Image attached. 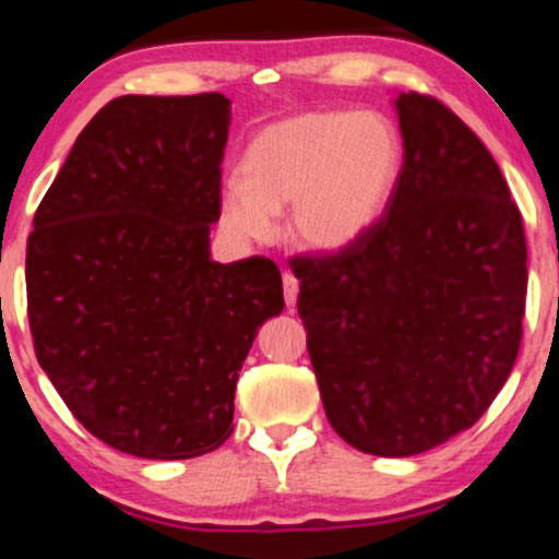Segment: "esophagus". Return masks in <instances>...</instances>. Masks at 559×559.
<instances>
[{
	"mask_svg": "<svg viewBox=\"0 0 559 559\" xmlns=\"http://www.w3.org/2000/svg\"><path fill=\"white\" fill-rule=\"evenodd\" d=\"M282 287H285V302H287V308H295L297 293H300V282H297V277H295L293 272L282 274Z\"/></svg>",
	"mask_w": 559,
	"mask_h": 559,
	"instance_id": "1",
	"label": "esophagus"
}]
</instances>
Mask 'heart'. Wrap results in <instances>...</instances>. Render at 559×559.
Returning <instances> with one entry per match:
<instances>
[{
  "label": "heart",
  "instance_id": "heart-1",
  "mask_svg": "<svg viewBox=\"0 0 559 559\" xmlns=\"http://www.w3.org/2000/svg\"><path fill=\"white\" fill-rule=\"evenodd\" d=\"M402 165L400 134L377 111H305L264 127L224 182L218 221L241 241L272 239L289 211V236L312 254H341L377 224Z\"/></svg>",
  "mask_w": 559,
  "mask_h": 559
}]
</instances>
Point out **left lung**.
<instances>
[{"label":"left lung","mask_w":559,"mask_h":559,"mask_svg":"<svg viewBox=\"0 0 559 559\" xmlns=\"http://www.w3.org/2000/svg\"><path fill=\"white\" fill-rule=\"evenodd\" d=\"M404 163L384 216L341 254L295 257L328 423L404 457L468 430L522 343V213L486 144L438 98L400 94Z\"/></svg>","instance_id":"left-lung-1"}]
</instances>
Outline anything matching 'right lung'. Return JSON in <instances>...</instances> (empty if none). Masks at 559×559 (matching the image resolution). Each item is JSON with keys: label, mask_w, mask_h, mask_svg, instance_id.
Instances as JSON below:
<instances>
[{"label": "right lung", "mask_w": 559, "mask_h": 559, "mask_svg": "<svg viewBox=\"0 0 559 559\" xmlns=\"http://www.w3.org/2000/svg\"><path fill=\"white\" fill-rule=\"evenodd\" d=\"M224 94L119 96L83 127L27 239L35 356L106 445L186 461L234 432L257 328L285 308L266 257L218 264Z\"/></svg>", "instance_id": "add662e5"}]
</instances>
